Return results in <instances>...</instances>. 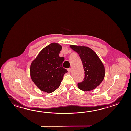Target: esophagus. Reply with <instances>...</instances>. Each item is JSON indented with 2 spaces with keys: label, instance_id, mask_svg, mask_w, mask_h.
Wrapping results in <instances>:
<instances>
[{
  "label": "esophagus",
  "instance_id": "obj_1",
  "mask_svg": "<svg viewBox=\"0 0 131 131\" xmlns=\"http://www.w3.org/2000/svg\"><path fill=\"white\" fill-rule=\"evenodd\" d=\"M68 72L70 73L71 72V68H69V69H68Z\"/></svg>",
  "mask_w": 131,
  "mask_h": 131
}]
</instances>
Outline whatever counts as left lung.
Masks as SVG:
<instances>
[{
	"mask_svg": "<svg viewBox=\"0 0 131 131\" xmlns=\"http://www.w3.org/2000/svg\"><path fill=\"white\" fill-rule=\"evenodd\" d=\"M70 47L79 54L84 67L85 77L83 81L78 83L79 89L84 91L94 89L104 78L105 68L101 60L88 47L70 45Z\"/></svg>",
	"mask_w": 131,
	"mask_h": 131,
	"instance_id": "1",
	"label": "left lung"
}]
</instances>
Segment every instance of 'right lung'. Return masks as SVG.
<instances>
[{
    "label": "right lung",
    "mask_w": 131,
    "mask_h": 131,
    "mask_svg": "<svg viewBox=\"0 0 131 131\" xmlns=\"http://www.w3.org/2000/svg\"><path fill=\"white\" fill-rule=\"evenodd\" d=\"M61 49L60 44L51 43L41 51L31 64V78L42 91L51 93L56 90L68 72L62 67L64 57L59 56Z\"/></svg>",
    "instance_id": "1"
}]
</instances>
